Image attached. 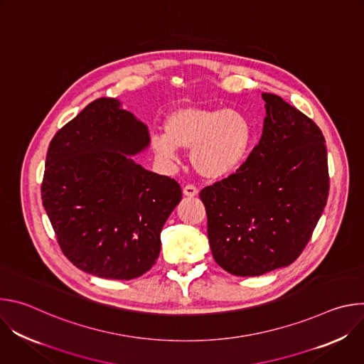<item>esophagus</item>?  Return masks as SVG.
Segmentation results:
<instances>
[{
	"instance_id": "34e87169",
	"label": "esophagus",
	"mask_w": 364,
	"mask_h": 364,
	"mask_svg": "<svg viewBox=\"0 0 364 364\" xmlns=\"http://www.w3.org/2000/svg\"><path fill=\"white\" fill-rule=\"evenodd\" d=\"M183 193L186 197H196L197 193H198V188L193 184H187L184 188H183Z\"/></svg>"
}]
</instances>
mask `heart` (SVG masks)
Returning a JSON list of instances; mask_svg holds the SVG:
<instances>
[{
  "label": "heart",
  "instance_id": "heart-1",
  "mask_svg": "<svg viewBox=\"0 0 364 364\" xmlns=\"http://www.w3.org/2000/svg\"><path fill=\"white\" fill-rule=\"evenodd\" d=\"M252 141V127L233 109H209L184 105L171 111L164 134L151 138L154 152L173 160L177 148L191 151V164L205 178L233 173L245 160Z\"/></svg>",
  "mask_w": 364,
  "mask_h": 364
}]
</instances>
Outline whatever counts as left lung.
Returning <instances> with one entry per match:
<instances>
[{
  "label": "left lung",
  "mask_w": 364,
  "mask_h": 364,
  "mask_svg": "<svg viewBox=\"0 0 364 364\" xmlns=\"http://www.w3.org/2000/svg\"><path fill=\"white\" fill-rule=\"evenodd\" d=\"M262 97L261 141L235 173L200 191L215 261L236 277L291 265L313 236L330 190L321 129L281 96Z\"/></svg>",
  "instance_id": "8db88e82"
}]
</instances>
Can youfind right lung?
<instances>
[{"mask_svg": "<svg viewBox=\"0 0 364 364\" xmlns=\"http://www.w3.org/2000/svg\"><path fill=\"white\" fill-rule=\"evenodd\" d=\"M148 142L146 127L111 97L89 103L51 139L41 200L76 268L134 279L157 262L163 226L183 193L174 178L129 157Z\"/></svg>", "mask_w": 364, "mask_h": 364, "instance_id": "obj_1", "label": "right lung"}]
</instances>
